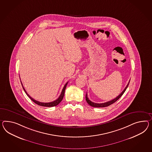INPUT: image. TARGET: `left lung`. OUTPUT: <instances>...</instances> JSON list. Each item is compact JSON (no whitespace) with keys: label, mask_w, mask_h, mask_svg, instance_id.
I'll use <instances>...</instances> for the list:
<instances>
[{"label":"left lung","mask_w":152,"mask_h":152,"mask_svg":"<svg viewBox=\"0 0 152 152\" xmlns=\"http://www.w3.org/2000/svg\"><path fill=\"white\" fill-rule=\"evenodd\" d=\"M129 82H130V81H129L128 84L126 86L125 89L122 91V92L118 96H117L116 98H115L114 99H113L112 100H111V101H107V102H104V103H101V104L95 103V102H92V101H91L89 99V98L88 97V96H87V93L86 94V101L88 102V104L89 105H90V106H92V107H105L109 106V105H111V104H113V103H114V102H115L116 101H117V100L122 96V95L125 93L126 90L127 88V87H128V86H129Z\"/></svg>","instance_id":"obj_1"}]
</instances>
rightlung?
I'll return each instance as SVG.
<instances>
[{
    "mask_svg": "<svg viewBox=\"0 0 152 152\" xmlns=\"http://www.w3.org/2000/svg\"><path fill=\"white\" fill-rule=\"evenodd\" d=\"M21 85L23 86V89L24 90L25 93L26 94L28 97H29V98L31 99V100L32 101H34L35 102V104H37V105H39V106H45V107H53V106H56L57 105H58L61 102V101L62 100L63 98V96L64 95V92H65V89H66V85L68 84V82L66 83V84H65V86H64L63 88L62 91L61 92V95H59L58 98L57 99H56V100L54 101H52V102H41L39 101H36L35 99H34L32 97L27 93L25 89V88H23V85L22 84V83L21 82Z\"/></svg>",
    "mask_w": 152,
    "mask_h": 152,
    "instance_id": "obj_1",
    "label": "right lung"
}]
</instances>
